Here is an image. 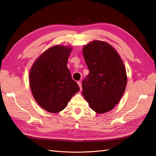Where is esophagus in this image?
Listing matches in <instances>:
<instances>
[{
  "mask_svg": "<svg viewBox=\"0 0 156 156\" xmlns=\"http://www.w3.org/2000/svg\"><path fill=\"white\" fill-rule=\"evenodd\" d=\"M77 83L78 84V86L80 87V90H82V84H81V83H80V81H78V82H77Z\"/></svg>",
  "mask_w": 156,
  "mask_h": 156,
  "instance_id": "esophagus-1",
  "label": "esophagus"
}]
</instances>
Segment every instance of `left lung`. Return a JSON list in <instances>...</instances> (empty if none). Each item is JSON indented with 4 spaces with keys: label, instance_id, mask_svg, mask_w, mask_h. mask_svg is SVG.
Wrapping results in <instances>:
<instances>
[{
    "label": "left lung",
    "instance_id": "obj_1",
    "mask_svg": "<svg viewBox=\"0 0 156 156\" xmlns=\"http://www.w3.org/2000/svg\"><path fill=\"white\" fill-rule=\"evenodd\" d=\"M83 53L89 70L82 84L83 96L94 112H109L125 91V65L116 50L106 42H91L83 47Z\"/></svg>",
    "mask_w": 156,
    "mask_h": 156
}]
</instances>
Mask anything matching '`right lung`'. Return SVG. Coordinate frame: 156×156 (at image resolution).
Wrapping results in <instances>:
<instances>
[{
    "instance_id": "right-lung-1",
    "label": "right lung",
    "mask_w": 156,
    "mask_h": 156,
    "mask_svg": "<svg viewBox=\"0 0 156 156\" xmlns=\"http://www.w3.org/2000/svg\"><path fill=\"white\" fill-rule=\"evenodd\" d=\"M71 51V47L53 46L43 52L31 68V93L37 103L48 112H61L80 91L67 66Z\"/></svg>"
}]
</instances>
